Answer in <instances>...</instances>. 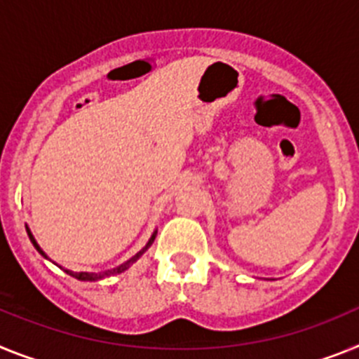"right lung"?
I'll return each mask as SVG.
<instances>
[{
	"label": "right lung",
	"instance_id": "right-lung-1",
	"mask_svg": "<svg viewBox=\"0 0 359 359\" xmlns=\"http://www.w3.org/2000/svg\"><path fill=\"white\" fill-rule=\"evenodd\" d=\"M27 233H29V238H30V242H32V244H34V248L37 249V253L41 255V257H45L46 260H50V258H48V255H46L45 251H43V249H41V245L37 244V240L34 238L32 231H30L29 227H27ZM155 236H157V229H155V231L151 233V236H149V240H148V244H146L144 248H142L141 251H139V253L135 255V257H132V258H130V260H128V262H124V264H121V266L114 267V269H108V271H104V273H85V271H81V273H74V271H70V269H63V267H61V266H57V264H55V262H54V264H55V266H57V267H61V269H63L65 273H67V274H70V276H74V278L81 280V282H97V280H102V278H106V276H111V274H119V273H124V271H126L128 267L132 266V264H135V262L139 260V258H141L142 255L146 253V251H148V249H149V245L154 244Z\"/></svg>",
	"mask_w": 359,
	"mask_h": 359
}]
</instances>
